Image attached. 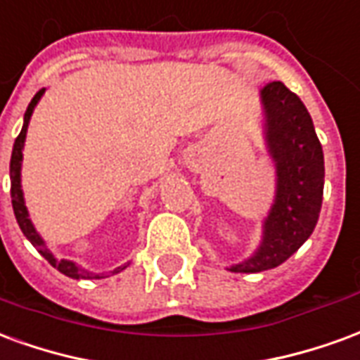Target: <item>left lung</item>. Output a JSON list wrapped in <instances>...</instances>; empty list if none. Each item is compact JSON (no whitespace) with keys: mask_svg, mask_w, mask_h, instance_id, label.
<instances>
[{"mask_svg":"<svg viewBox=\"0 0 360 360\" xmlns=\"http://www.w3.org/2000/svg\"><path fill=\"white\" fill-rule=\"evenodd\" d=\"M264 142L276 167V193L257 250L227 270L257 274L283 264L316 227L324 195V152L301 98L283 82L260 89Z\"/></svg>","mask_w":360,"mask_h":360,"instance_id":"obj_1","label":"left lung"}]
</instances>
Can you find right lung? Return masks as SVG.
I'll return each instance as SVG.
<instances>
[{"instance_id": "add662e5", "label": "right lung", "mask_w": 360, "mask_h": 360, "mask_svg": "<svg viewBox=\"0 0 360 360\" xmlns=\"http://www.w3.org/2000/svg\"><path fill=\"white\" fill-rule=\"evenodd\" d=\"M44 92L46 89L38 90L36 96L30 100L28 103L27 111H25V121H22V129H20L19 136H17V141L13 144V154H11V165H9V177H11V202H13V212H15V218H17V224H19L20 231L25 233L28 241L32 243L36 247V250L42 255L48 262H50L53 268H58L61 274H65L67 278H73V279H102V278H110L108 274H96V271L84 270L82 266H79L73 260H67V258H58L53 257V252L48 249V245L42 239V235L36 231L34 224H32V219L28 216V208L27 204H25V193H22V185H20V169H22V148H25V141H27V131H28V123H30V117H32V113H34V108L38 105V102L42 100ZM129 266V262L123 266H117L115 270L111 271V276L113 274H119V271H123Z\"/></svg>"}]
</instances>
